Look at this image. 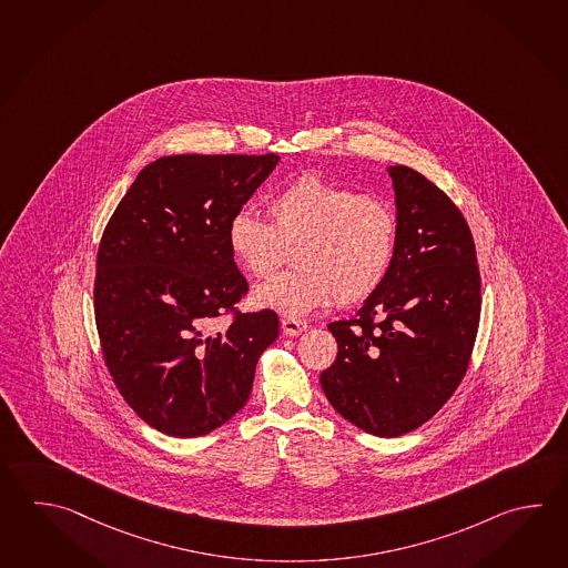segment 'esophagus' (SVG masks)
<instances>
[{"label": "esophagus", "instance_id": "34e87169", "mask_svg": "<svg viewBox=\"0 0 568 568\" xmlns=\"http://www.w3.org/2000/svg\"><path fill=\"white\" fill-rule=\"evenodd\" d=\"M281 327H283V334L285 336H300L303 334L305 329H307V324L303 322V320H295V317H285V320H281Z\"/></svg>", "mask_w": 568, "mask_h": 568}]
</instances>
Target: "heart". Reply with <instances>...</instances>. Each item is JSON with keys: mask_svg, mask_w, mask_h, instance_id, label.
Here are the masks:
<instances>
[{"mask_svg": "<svg viewBox=\"0 0 568 568\" xmlns=\"http://www.w3.org/2000/svg\"><path fill=\"white\" fill-rule=\"evenodd\" d=\"M265 221L241 210L229 222L232 255L255 278H271L287 263L297 268L253 291L261 310L303 315L337 300H368L393 266L398 221L383 197L303 175L266 202Z\"/></svg>", "mask_w": 568, "mask_h": 568, "instance_id": "b5f03b06", "label": "heart"}]
</instances>
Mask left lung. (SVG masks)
Wrapping results in <instances>:
<instances>
[{
  "label": "left lung",
  "mask_w": 568,
  "mask_h": 568,
  "mask_svg": "<svg viewBox=\"0 0 568 568\" xmlns=\"http://www.w3.org/2000/svg\"><path fill=\"white\" fill-rule=\"evenodd\" d=\"M388 174L398 221L393 266L356 317L327 325L337 356L320 378L337 413L376 437L415 430L452 398L481 312L464 214L415 170L390 165Z\"/></svg>",
  "instance_id": "obj_1"
}]
</instances>
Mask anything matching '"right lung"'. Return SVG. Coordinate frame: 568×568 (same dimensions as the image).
<instances>
[{
  "instance_id": "add662e5",
  "label": "right lung",
  "mask_w": 568,
  "mask_h": 568,
  "mask_svg": "<svg viewBox=\"0 0 568 568\" xmlns=\"http://www.w3.org/2000/svg\"><path fill=\"white\" fill-rule=\"evenodd\" d=\"M278 155H168L145 165L119 202L97 253L94 322L119 393L170 437L231 420L278 336L277 313H241L248 291L229 222ZM233 313L222 333L214 316Z\"/></svg>"
}]
</instances>
